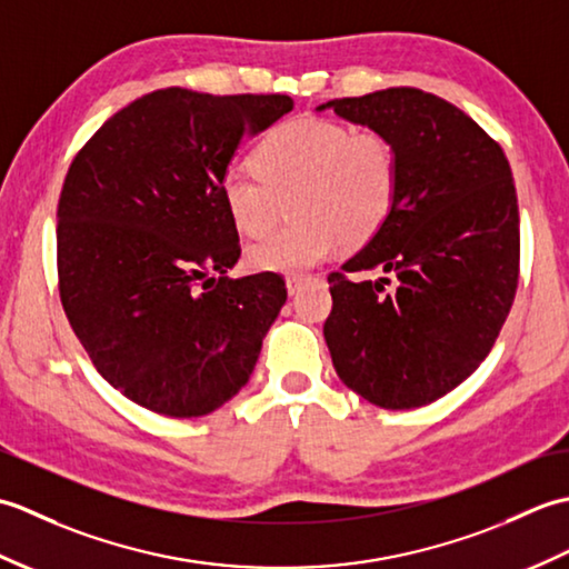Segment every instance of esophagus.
I'll return each mask as SVG.
<instances>
[{
  "label": "esophagus",
  "mask_w": 569,
  "mask_h": 569,
  "mask_svg": "<svg viewBox=\"0 0 569 569\" xmlns=\"http://www.w3.org/2000/svg\"><path fill=\"white\" fill-rule=\"evenodd\" d=\"M300 286H303V276H288L286 278V288H288V293H291V296H296L300 291Z\"/></svg>",
  "instance_id": "1"
}]
</instances>
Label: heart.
Segmentation results:
<instances>
[{"instance_id":"obj_1","label":"heart","mask_w":569,"mask_h":569,"mask_svg":"<svg viewBox=\"0 0 569 569\" xmlns=\"http://www.w3.org/2000/svg\"><path fill=\"white\" fill-rule=\"evenodd\" d=\"M257 173L229 171L220 183L237 232L261 237L281 198L293 196V224L247 249L259 273L300 276L340 247H365L398 200V153L379 131H355L332 119H293L266 137L251 156Z\"/></svg>"}]
</instances>
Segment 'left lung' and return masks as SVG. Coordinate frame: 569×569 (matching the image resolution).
Here are the masks:
<instances>
[{
  "label": "left lung",
  "instance_id": "8db88e82",
  "mask_svg": "<svg viewBox=\"0 0 569 569\" xmlns=\"http://www.w3.org/2000/svg\"><path fill=\"white\" fill-rule=\"evenodd\" d=\"M391 139L398 200L381 232L330 273L325 320L337 377L369 403L420 408L487 359L518 286V198L501 147L455 104L416 88L330 100ZM397 278L369 282L357 272Z\"/></svg>",
  "mask_w": 569,
  "mask_h": 569
}]
</instances>
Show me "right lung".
<instances>
[{
	"label": "right lung",
	"mask_w": 569,
	"mask_h": 569,
	"mask_svg": "<svg viewBox=\"0 0 569 569\" xmlns=\"http://www.w3.org/2000/svg\"><path fill=\"white\" fill-rule=\"evenodd\" d=\"M291 110L288 94L153 90L72 159L58 200L60 303L129 401L200 418L249 381L288 293L278 273L224 276L241 249L220 183L241 139Z\"/></svg>",
	"instance_id": "right-lung-1"
}]
</instances>
